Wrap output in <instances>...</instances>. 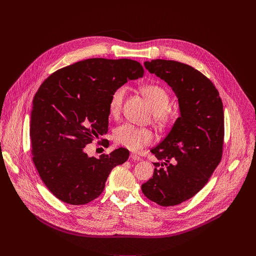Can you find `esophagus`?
<instances>
[{
  "label": "esophagus",
  "mask_w": 256,
  "mask_h": 256,
  "mask_svg": "<svg viewBox=\"0 0 256 256\" xmlns=\"http://www.w3.org/2000/svg\"><path fill=\"white\" fill-rule=\"evenodd\" d=\"M130 160H132V161H142V158L138 157V156H136V155H134V154H130Z\"/></svg>",
  "instance_id": "34e87169"
}]
</instances>
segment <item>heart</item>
Listing matches in <instances>:
<instances>
[{
  "label": "heart",
  "mask_w": 256,
  "mask_h": 256,
  "mask_svg": "<svg viewBox=\"0 0 256 256\" xmlns=\"http://www.w3.org/2000/svg\"><path fill=\"white\" fill-rule=\"evenodd\" d=\"M126 92L128 88L124 85L120 86L112 91L108 102L110 116H118L120 114ZM142 93L152 108L154 120L160 124L168 122L171 118V114L167 110L169 105V95L167 91L159 85L151 84L144 86L142 88ZM114 138L116 142L122 147L138 152L144 146H148L153 142L154 134L148 128H136L130 124H126L114 130Z\"/></svg>",
  "instance_id": "heart-1"
}]
</instances>
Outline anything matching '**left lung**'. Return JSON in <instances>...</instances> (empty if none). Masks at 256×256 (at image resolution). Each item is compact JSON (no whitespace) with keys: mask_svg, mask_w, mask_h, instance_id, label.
<instances>
[{"mask_svg":"<svg viewBox=\"0 0 256 256\" xmlns=\"http://www.w3.org/2000/svg\"><path fill=\"white\" fill-rule=\"evenodd\" d=\"M144 64L171 87L180 116L151 150L159 162L153 163V178L142 186V192L160 206H176L196 196L221 161L223 103L214 84L188 64L166 60Z\"/></svg>","mask_w":256,"mask_h":256,"instance_id":"obj_1","label":"left lung"}]
</instances>
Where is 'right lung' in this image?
<instances>
[{
    "label": "right lung",
    "instance_id": "add662e5",
    "mask_svg": "<svg viewBox=\"0 0 256 256\" xmlns=\"http://www.w3.org/2000/svg\"><path fill=\"white\" fill-rule=\"evenodd\" d=\"M136 60L88 58L54 72L40 87L30 114L34 165L50 192L70 204H85L103 192L110 171L128 150L90 157L86 146L108 132L112 91L144 76Z\"/></svg>",
    "mask_w": 256,
    "mask_h": 256
}]
</instances>
